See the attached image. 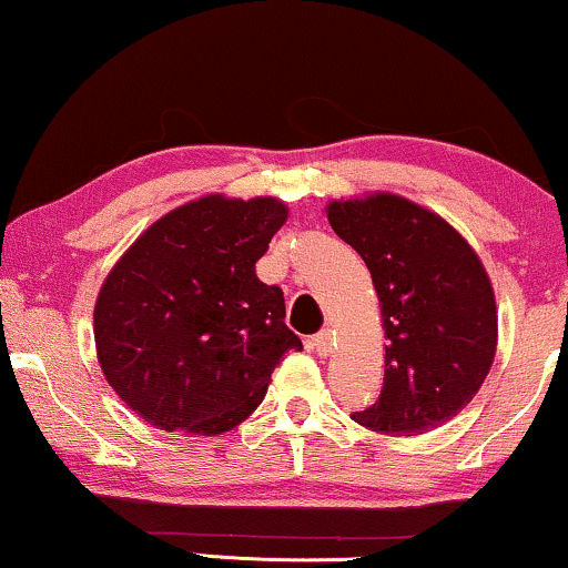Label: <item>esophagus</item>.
Listing matches in <instances>:
<instances>
[{
    "label": "esophagus",
    "instance_id": "obj_1",
    "mask_svg": "<svg viewBox=\"0 0 568 568\" xmlns=\"http://www.w3.org/2000/svg\"><path fill=\"white\" fill-rule=\"evenodd\" d=\"M310 348H313V352H315L317 356H328V354H331V348H333V336H331V331H321V333H315V336L310 338Z\"/></svg>",
    "mask_w": 568,
    "mask_h": 568
}]
</instances>
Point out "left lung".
I'll return each mask as SVG.
<instances>
[{
	"mask_svg": "<svg viewBox=\"0 0 568 568\" xmlns=\"http://www.w3.org/2000/svg\"><path fill=\"white\" fill-rule=\"evenodd\" d=\"M336 235L367 263L385 328V379L356 424L432 432L473 400L496 354V300L476 251L439 214L395 196L331 201Z\"/></svg>",
	"mask_w": 568,
	"mask_h": 568,
	"instance_id": "left-lung-1",
	"label": "left lung"
}]
</instances>
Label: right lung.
<instances>
[{
  "label": "right lung",
  "instance_id": "1",
  "mask_svg": "<svg viewBox=\"0 0 568 568\" xmlns=\"http://www.w3.org/2000/svg\"><path fill=\"white\" fill-rule=\"evenodd\" d=\"M286 214L271 196L212 193L154 222L108 274L92 315L98 362L144 422L230 432L258 408L282 356L300 352L284 292L255 276Z\"/></svg>",
  "mask_w": 568,
  "mask_h": 568
}]
</instances>
